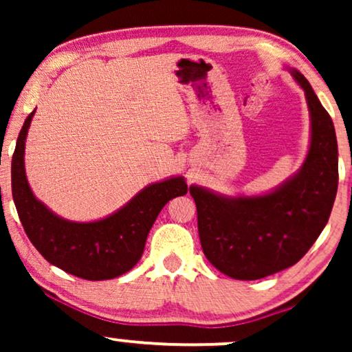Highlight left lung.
<instances>
[{
  "label": "left lung",
  "mask_w": 352,
  "mask_h": 352,
  "mask_svg": "<svg viewBox=\"0 0 352 352\" xmlns=\"http://www.w3.org/2000/svg\"><path fill=\"white\" fill-rule=\"evenodd\" d=\"M305 91L311 120L300 170L259 195H223L190 186L201 248L208 261L237 280H258L292 267L307 253L330 218L338 189V144L330 115L305 75L290 69Z\"/></svg>",
  "instance_id": "1"
}]
</instances>
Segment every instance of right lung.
<instances>
[{"label": "right lung", "instance_id": "obj_1", "mask_svg": "<svg viewBox=\"0 0 352 352\" xmlns=\"http://www.w3.org/2000/svg\"><path fill=\"white\" fill-rule=\"evenodd\" d=\"M36 109L19 133L12 155V199L25 234L46 261L86 280H109L136 266L144 253L148 230L163 206L187 194L182 176L152 182L112 214L89 223H76L52 213L38 200L25 175V141Z\"/></svg>", "mask_w": 352, "mask_h": 352}]
</instances>
